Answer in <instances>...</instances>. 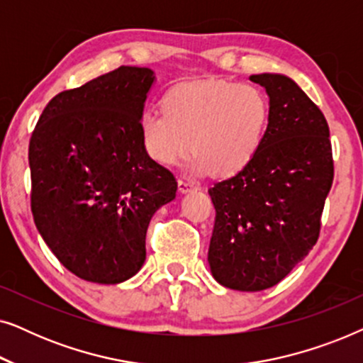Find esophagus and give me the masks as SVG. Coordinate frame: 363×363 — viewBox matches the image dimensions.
I'll return each mask as SVG.
<instances>
[{
  "mask_svg": "<svg viewBox=\"0 0 363 363\" xmlns=\"http://www.w3.org/2000/svg\"><path fill=\"white\" fill-rule=\"evenodd\" d=\"M178 188H180L182 193H188V191H191V190H196V186L193 185L191 182L185 180V178H180V180H178Z\"/></svg>",
  "mask_w": 363,
  "mask_h": 363,
  "instance_id": "esophagus-1",
  "label": "esophagus"
}]
</instances>
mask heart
Returning a JSON list of instances; mask_svg holds the SVG:
<instances>
[{"instance_id":"heart-1","label":"heart","mask_w":363,"mask_h":363,"mask_svg":"<svg viewBox=\"0 0 363 363\" xmlns=\"http://www.w3.org/2000/svg\"><path fill=\"white\" fill-rule=\"evenodd\" d=\"M162 112L138 122L143 150L153 162L178 165L191 150L196 173L231 177L250 165L264 142L269 101L252 84L198 81L170 89Z\"/></svg>"}]
</instances>
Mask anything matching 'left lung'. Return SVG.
<instances>
[{"instance_id": "1", "label": "left lung", "mask_w": 363, "mask_h": 363, "mask_svg": "<svg viewBox=\"0 0 363 363\" xmlns=\"http://www.w3.org/2000/svg\"><path fill=\"white\" fill-rule=\"evenodd\" d=\"M269 96L264 142L245 170L211 186L215 226L208 250L221 286H276L319 240L334 182L329 125L306 92L281 74H256Z\"/></svg>"}]
</instances>
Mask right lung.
<instances>
[{"instance_id":"right-lung-1","label":"right lung","mask_w":363,"mask_h":363,"mask_svg":"<svg viewBox=\"0 0 363 363\" xmlns=\"http://www.w3.org/2000/svg\"><path fill=\"white\" fill-rule=\"evenodd\" d=\"M121 66L52 97L29 140L31 211L59 262L84 281L118 284L140 271L153 213L177 180L143 150L138 122L153 84Z\"/></svg>"}]
</instances>
